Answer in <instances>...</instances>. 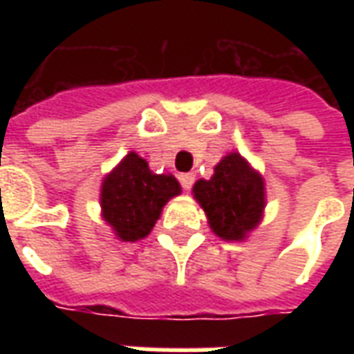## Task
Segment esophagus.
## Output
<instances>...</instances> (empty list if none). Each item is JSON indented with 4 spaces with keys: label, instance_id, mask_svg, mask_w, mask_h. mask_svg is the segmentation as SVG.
<instances>
[{
    "label": "esophagus",
    "instance_id": "obj_1",
    "mask_svg": "<svg viewBox=\"0 0 354 354\" xmlns=\"http://www.w3.org/2000/svg\"><path fill=\"white\" fill-rule=\"evenodd\" d=\"M178 180H180V184H182V187H184L185 192H189L193 182H195V174H192V172H184V174L178 176Z\"/></svg>",
    "mask_w": 354,
    "mask_h": 354
}]
</instances>
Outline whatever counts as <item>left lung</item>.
I'll use <instances>...</instances> for the list:
<instances>
[{"instance_id":"obj_1","label":"left lung","mask_w":354,"mask_h":354,"mask_svg":"<svg viewBox=\"0 0 354 354\" xmlns=\"http://www.w3.org/2000/svg\"><path fill=\"white\" fill-rule=\"evenodd\" d=\"M193 195L212 231L225 241H243L260 223L266 207L263 180L239 153L225 155L214 176L193 185Z\"/></svg>"}]
</instances>
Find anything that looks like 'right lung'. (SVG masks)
<instances>
[{
  "instance_id": "obj_1",
  "label": "right lung",
  "mask_w": 354,
  "mask_h": 354,
  "mask_svg": "<svg viewBox=\"0 0 354 354\" xmlns=\"http://www.w3.org/2000/svg\"><path fill=\"white\" fill-rule=\"evenodd\" d=\"M180 193L174 176L153 174L146 159L131 151L104 178L102 216L123 241L149 235L167 201Z\"/></svg>"
}]
</instances>
